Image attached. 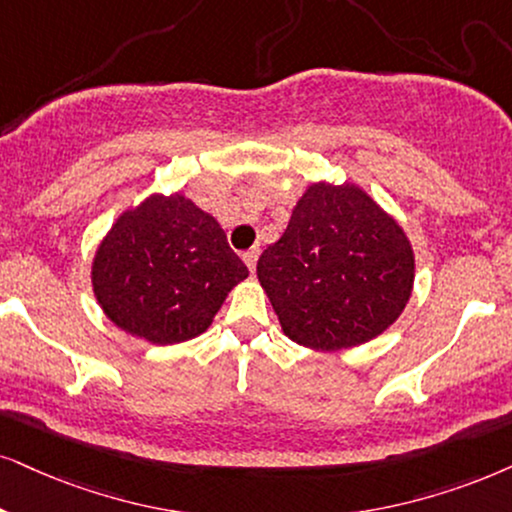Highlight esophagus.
Instances as JSON below:
<instances>
[{
  "mask_svg": "<svg viewBox=\"0 0 512 512\" xmlns=\"http://www.w3.org/2000/svg\"><path fill=\"white\" fill-rule=\"evenodd\" d=\"M257 257H260V250H257V248H252V250H248V252H243V262L248 264V269L252 271V274H255V264H257Z\"/></svg>",
  "mask_w": 512,
  "mask_h": 512,
  "instance_id": "34e87169",
  "label": "esophagus"
}]
</instances>
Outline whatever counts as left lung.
<instances>
[{
    "mask_svg": "<svg viewBox=\"0 0 512 512\" xmlns=\"http://www.w3.org/2000/svg\"><path fill=\"white\" fill-rule=\"evenodd\" d=\"M257 278L286 338L340 352L383 335L409 304L416 255L404 226L354 181H312Z\"/></svg>",
    "mask_w": 512,
    "mask_h": 512,
    "instance_id": "left-lung-1",
    "label": "left lung"
}]
</instances>
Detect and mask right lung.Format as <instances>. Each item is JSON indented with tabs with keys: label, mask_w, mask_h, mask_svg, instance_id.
I'll list each match as a JSON object with an SVG mask.
<instances>
[{
	"label": "right lung",
	"mask_w": 512,
	"mask_h": 512,
	"mask_svg": "<svg viewBox=\"0 0 512 512\" xmlns=\"http://www.w3.org/2000/svg\"><path fill=\"white\" fill-rule=\"evenodd\" d=\"M248 267L186 193H151L122 210L92 260L94 297L120 331L151 345L203 335Z\"/></svg>",
	"instance_id": "1"
}]
</instances>
